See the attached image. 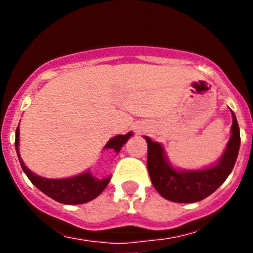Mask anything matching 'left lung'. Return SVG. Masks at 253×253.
Wrapping results in <instances>:
<instances>
[{
  "instance_id": "obj_1",
  "label": "left lung",
  "mask_w": 253,
  "mask_h": 253,
  "mask_svg": "<svg viewBox=\"0 0 253 253\" xmlns=\"http://www.w3.org/2000/svg\"><path fill=\"white\" fill-rule=\"evenodd\" d=\"M233 115L231 137L220 159L201 170H177L165 155L160 143L144 137L148 143L147 168L155 190L165 200L177 203H193L205 200L228 178L235 165L240 149V128Z\"/></svg>"
}]
</instances>
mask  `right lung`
I'll use <instances>...</instances> for the list:
<instances>
[{
	"label": "right lung",
	"instance_id": "right-lung-1",
	"mask_svg": "<svg viewBox=\"0 0 253 253\" xmlns=\"http://www.w3.org/2000/svg\"><path fill=\"white\" fill-rule=\"evenodd\" d=\"M132 134H133L132 132H128L127 134L115 136L114 138H111L106 143L104 149H112L119 153ZM16 150L20 167H22L25 175L28 176V178L32 181L33 185L37 186L42 192L55 200L56 202L63 203V205H82V203L93 201L105 190L109 181H110V176L99 180V178L94 177L89 171L67 178H46L34 174L25 167L22 158H20L19 127H17L16 131Z\"/></svg>",
	"mask_w": 253,
	"mask_h": 253
}]
</instances>
